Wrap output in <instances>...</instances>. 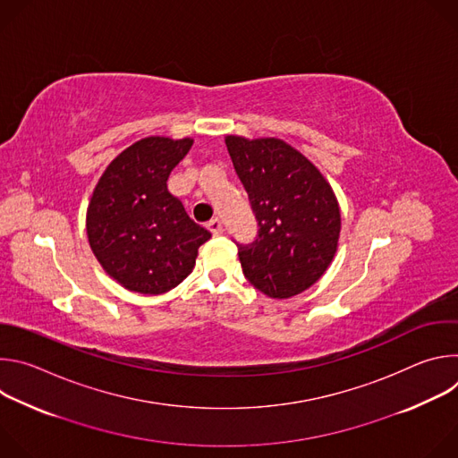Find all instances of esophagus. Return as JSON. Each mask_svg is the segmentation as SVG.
I'll list each match as a JSON object with an SVG mask.
<instances>
[{"mask_svg": "<svg viewBox=\"0 0 458 458\" xmlns=\"http://www.w3.org/2000/svg\"><path fill=\"white\" fill-rule=\"evenodd\" d=\"M207 228L212 232V235H221L223 233V226H221V221L216 217V219H212V221H208L207 223Z\"/></svg>", "mask_w": 458, "mask_h": 458, "instance_id": "obj_1", "label": "esophagus"}]
</instances>
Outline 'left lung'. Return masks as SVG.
<instances>
[{
    "label": "left lung",
    "instance_id": "1",
    "mask_svg": "<svg viewBox=\"0 0 458 458\" xmlns=\"http://www.w3.org/2000/svg\"><path fill=\"white\" fill-rule=\"evenodd\" d=\"M259 223L251 244H237L244 277L272 299H290L328 270L341 235L332 184L299 150L277 138L225 140Z\"/></svg>",
    "mask_w": 458,
    "mask_h": 458
}]
</instances>
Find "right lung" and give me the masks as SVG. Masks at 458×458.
Listing matches in <instances>:
<instances>
[{
	"label": "right lung",
	"instance_id": "right-lung-1",
	"mask_svg": "<svg viewBox=\"0 0 458 458\" xmlns=\"http://www.w3.org/2000/svg\"><path fill=\"white\" fill-rule=\"evenodd\" d=\"M191 145V138H143L112 159L92 191L89 244L103 270L130 292L159 295L175 288L212 237L166 186Z\"/></svg>",
	"mask_w": 458,
	"mask_h": 458
}]
</instances>
